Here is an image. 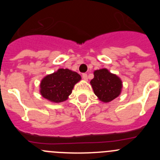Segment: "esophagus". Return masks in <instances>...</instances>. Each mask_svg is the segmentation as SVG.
Returning a JSON list of instances; mask_svg holds the SVG:
<instances>
[{"mask_svg":"<svg viewBox=\"0 0 160 160\" xmlns=\"http://www.w3.org/2000/svg\"><path fill=\"white\" fill-rule=\"evenodd\" d=\"M82 78L84 79V80H86V81H87V73H82Z\"/></svg>","mask_w":160,"mask_h":160,"instance_id":"34e87169","label":"esophagus"}]
</instances>
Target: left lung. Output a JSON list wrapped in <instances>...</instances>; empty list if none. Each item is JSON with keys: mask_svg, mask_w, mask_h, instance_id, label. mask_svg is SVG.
<instances>
[{"mask_svg": "<svg viewBox=\"0 0 160 160\" xmlns=\"http://www.w3.org/2000/svg\"><path fill=\"white\" fill-rule=\"evenodd\" d=\"M94 75L90 84L95 95L101 101L109 102L119 95L122 89V82L119 78L110 73L107 69L95 70Z\"/></svg>", "mask_w": 160, "mask_h": 160, "instance_id": "8db88e82", "label": "left lung"}]
</instances>
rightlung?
Segmentation results:
<instances>
[{
    "label": "right lung",
    "mask_w": 160,
    "mask_h": 160,
    "mask_svg": "<svg viewBox=\"0 0 160 160\" xmlns=\"http://www.w3.org/2000/svg\"><path fill=\"white\" fill-rule=\"evenodd\" d=\"M81 80V76L68 69H59L57 72L47 75L41 82V94L45 98L61 102L67 99L73 86Z\"/></svg>",
    "instance_id": "1"
}]
</instances>
